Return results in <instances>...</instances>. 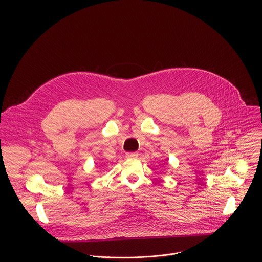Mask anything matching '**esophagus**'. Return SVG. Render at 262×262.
<instances>
[{
	"mask_svg": "<svg viewBox=\"0 0 262 262\" xmlns=\"http://www.w3.org/2000/svg\"><path fill=\"white\" fill-rule=\"evenodd\" d=\"M127 158H137L138 157V153H126Z\"/></svg>",
	"mask_w": 262,
	"mask_h": 262,
	"instance_id": "obj_1",
	"label": "esophagus"
}]
</instances>
